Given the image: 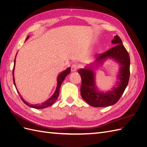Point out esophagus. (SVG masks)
Instances as JSON below:
<instances>
[{
  "label": "esophagus",
  "instance_id": "1",
  "mask_svg": "<svg viewBox=\"0 0 147 147\" xmlns=\"http://www.w3.org/2000/svg\"><path fill=\"white\" fill-rule=\"evenodd\" d=\"M78 68L79 66L77 64H74L71 66V70H72V72H75V71H77L78 70Z\"/></svg>",
  "mask_w": 147,
  "mask_h": 147
}]
</instances>
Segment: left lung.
<instances>
[{
	"label": "left lung",
	"mask_w": 147,
	"mask_h": 147,
	"mask_svg": "<svg viewBox=\"0 0 147 147\" xmlns=\"http://www.w3.org/2000/svg\"><path fill=\"white\" fill-rule=\"evenodd\" d=\"M112 43L117 44L116 46L110 50L100 53L96 59L98 63H102L107 57H112L117 60L121 65L119 79L120 82L118 87L113 89L112 91L105 93L98 92L96 91L94 84V74L91 70V67L80 69L78 73L81 75L82 85L80 88L82 98L88 104L95 107H104L112 105L119 100L125 90L130 76V57L125 47L123 45L121 39L118 35L114 37Z\"/></svg>",
	"instance_id": "obj_1"
}]
</instances>
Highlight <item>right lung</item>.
I'll return each instance as SVG.
<instances>
[{
    "label": "right lung",
    "mask_w": 147,
    "mask_h": 147,
    "mask_svg": "<svg viewBox=\"0 0 147 147\" xmlns=\"http://www.w3.org/2000/svg\"><path fill=\"white\" fill-rule=\"evenodd\" d=\"M28 38H29V36L27 38H26V40H27ZM15 62L16 61H15H15H14L15 64H14V66H13V82H14V84H15V86L16 87L15 83V78H14V69H15ZM70 68L69 67V68L65 70H64V72H61L59 75V76L57 77V84L56 90L55 93L53 94V95L50 97V99H48L47 100H46L45 102H44L43 103H42V104L38 105H29L28 103H27V102H26L23 99V98H22L21 97H20L21 99L26 105L30 107H32V108H34V109H43V108L48 107H49V106H51L56 100V99H57V97H58L59 94V90H60V87H61V84L63 83L64 80L65 79V78L66 77L67 75L69 74H70ZM17 91H18V90H17Z\"/></svg>",
    "instance_id": "1"
}]
</instances>
